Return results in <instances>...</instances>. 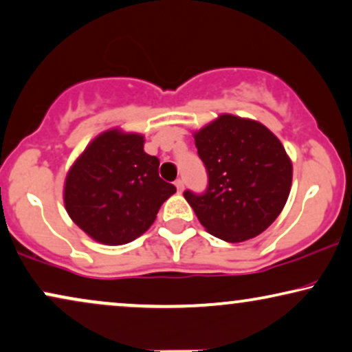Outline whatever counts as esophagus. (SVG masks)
Returning a JSON list of instances; mask_svg holds the SVG:
<instances>
[{
    "mask_svg": "<svg viewBox=\"0 0 352 352\" xmlns=\"http://www.w3.org/2000/svg\"><path fill=\"white\" fill-rule=\"evenodd\" d=\"M175 186H176L177 192H182V189H184V181H182V179H176V181H175Z\"/></svg>",
    "mask_w": 352,
    "mask_h": 352,
    "instance_id": "esophagus-1",
    "label": "esophagus"
}]
</instances>
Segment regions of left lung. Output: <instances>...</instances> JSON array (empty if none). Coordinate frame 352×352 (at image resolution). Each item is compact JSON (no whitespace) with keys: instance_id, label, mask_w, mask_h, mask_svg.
<instances>
[{"instance_id":"left-lung-1","label":"left lung","mask_w":352,"mask_h":352,"mask_svg":"<svg viewBox=\"0 0 352 352\" xmlns=\"http://www.w3.org/2000/svg\"><path fill=\"white\" fill-rule=\"evenodd\" d=\"M194 139L208 184L202 194L184 190V197L202 226L228 243L265 231L293 181V165L276 135L257 121L221 115Z\"/></svg>"}]
</instances>
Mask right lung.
Segmentation results:
<instances>
[{
  "instance_id": "right-lung-1",
  "label": "right lung",
  "mask_w": 352,
  "mask_h": 352,
  "mask_svg": "<svg viewBox=\"0 0 352 352\" xmlns=\"http://www.w3.org/2000/svg\"><path fill=\"white\" fill-rule=\"evenodd\" d=\"M160 160L144 152V137L103 132L84 150L65 184L72 221L108 245L131 243L152 226L176 187L158 175Z\"/></svg>"
}]
</instances>
